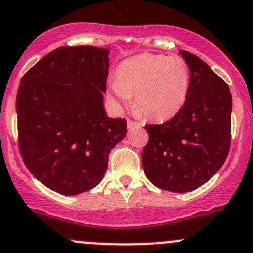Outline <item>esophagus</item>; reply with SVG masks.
I'll use <instances>...</instances> for the list:
<instances>
[{
  "mask_svg": "<svg viewBox=\"0 0 253 253\" xmlns=\"http://www.w3.org/2000/svg\"><path fill=\"white\" fill-rule=\"evenodd\" d=\"M127 126H128L129 129L141 128V127L143 126V124H141V122L133 121V120H131V119H127Z\"/></svg>",
  "mask_w": 253,
  "mask_h": 253,
  "instance_id": "esophagus-1",
  "label": "esophagus"
}]
</instances>
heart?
<instances>
[{
    "instance_id": "b5f03b06",
    "label": "heart",
    "mask_w": 253,
    "mask_h": 253,
    "mask_svg": "<svg viewBox=\"0 0 253 253\" xmlns=\"http://www.w3.org/2000/svg\"><path fill=\"white\" fill-rule=\"evenodd\" d=\"M190 70L179 55L139 54L122 61L110 90L121 101L134 97L144 117L163 121L178 114L189 91Z\"/></svg>"
}]
</instances>
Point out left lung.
I'll return each instance as SVG.
<instances>
[{
	"mask_svg": "<svg viewBox=\"0 0 253 253\" xmlns=\"http://www.w3.org/2000/svg\"><path fill=\"white\" fill-rule=\"evenodd\" d=\"M190 70L183 107L162 125H146L142 166L153 185L192 192L224 164L231 142L232 97L226 83L199 56L180 50Z\"/></svg>",
	"mask_w": 253,
	"mask_h": 253,
	"instance_id": "obj_1",
	"label": "left lung"
}]
</instances>
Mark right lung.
Returning a JSON list of instances; mask_svg holds the SVG:
<instances>
[{
	"label": "right lung",
	"mask_w": 253,
	"mask_h": 253,
	"mask_svg": "<svg viewBox=\"0 0 253 253\" xmlns=\"http://www.w3.org/2000/svg\"><path fill=\"white\" fill-rule=\"evenodd\" d=\"M109 49L60 46L21 79L18 146L28 170L49 189L77 195L96 186L127 131L104 110Z\"/></svg>",
	"instance_id": "add662e5"
}]
</instances>
